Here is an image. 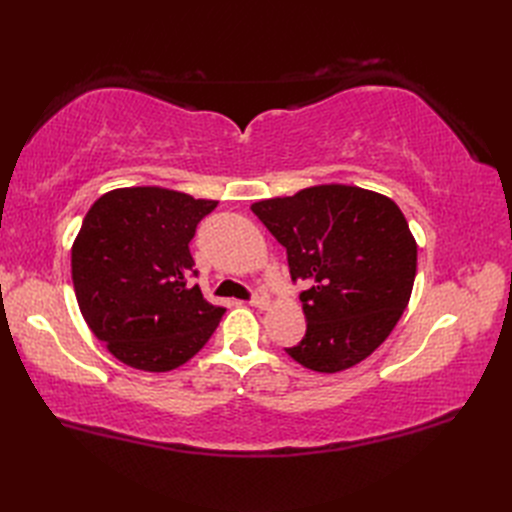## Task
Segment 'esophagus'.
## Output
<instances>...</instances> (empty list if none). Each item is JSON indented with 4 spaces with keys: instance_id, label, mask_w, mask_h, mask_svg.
Wrapping results in <instances>:
<instances>
[{
    "instance_id": "esophagus-1",
    "label": "esophagus",
    "mask_w": 512,
    "mask_h": 512,
    "mask_svg": "<svg viewBox=\"0 0 512 512\" xmlns=\"http://www.w3.org/2000/svg\"><path fill=\"white\" fill-rule=\"evenodd\" d=\"M254 307H258V309H265V307H269V303H271V299H269V292L265 290V288H256L254 290V294H252V301H250Z\"/></svg>"
}]
</instances>
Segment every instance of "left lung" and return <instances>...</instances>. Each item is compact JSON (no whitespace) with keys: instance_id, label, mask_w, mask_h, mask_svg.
Here are the masks:
<instances>
[{"instance_id":"8db88e82","label":"left lung","mask_w":512,"mask_h":512,"mask_svg":"<svg viewBox=\"0 0 512 512\" xmlns=\"http://www.w3.org/2000/svg\"><path fill=\"white\" fill-rule=\"evenodd\" d=\"M286 247L299 294L305 337L286 348L303 367L335 374L374 352L408 307L416 241L404 213L378 192L356 185H314L294 196L252 205Z\"/></svg>"}]
</instances>
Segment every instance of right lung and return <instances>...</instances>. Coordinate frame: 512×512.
I'll use <instances>...</instances> for the list:
<instances>
[{"label": "right lung", "instance_id": "add662e5", "mask_svg": "<svg viewBox=\"0 0 512 512\" xmlns=\"http://www.w3.org/2000/svg\"><path fill=\"white\" fill-rule=\"evenodd\" d=\"M218 200L119 188L87 211L72 245V282L89 329L115 359L170 371L203 348L226 309L190 284V241Z\"/></svg>", "mask_w": 512, "mask_h": 512}]
</instances>
